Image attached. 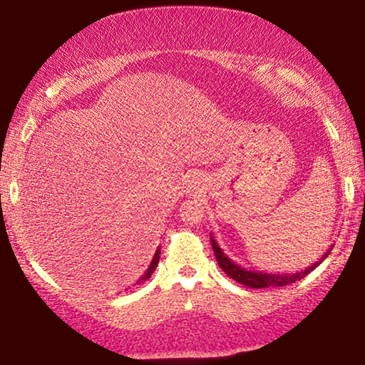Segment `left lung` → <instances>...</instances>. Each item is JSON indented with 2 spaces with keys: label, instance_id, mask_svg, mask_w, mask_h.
Segmentation results:
<instances>
[{
  "label": "left lung",
  "instance_id": "left-lung-1",
  "mask_svg": "<svg viewBox=\"0 0 365 365\" xmlns=\"http://www.w3.org/2000/svg\"><path fill=\"white\" fill-rule=\"evenodd\" d=\"M211 244H212V251H214V256L217 259V264L219 267L222 269L224 272L227 274L229 277L234 279V281L242 284V286H247V287H252V289H261V287H281V286H287V284H292L299 281V279L306 277L309 272H312L314 269H316L319 264H321L324 259H326L329 254H331L332 247H329V251L324 254V256L319 259L312 264V266H309L304 269V271H297V272H292V274H272V272H262V271H249V269L239 266L234 261H231L221 247H219V244L216 242V239L211 236Z\"/></svg>",
  "mask_w": 365,
  "mask_h": 365
}]
</instances>
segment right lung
Instances as JSON below:
<instances>
[{"instance_id": "obj_1", "label": "right lung", "mask_w": 365, "mask_h": 365, "mask_svg": "<svg viewBox=\"0 0 365 365\" xmlns=\"http://www.w3.org/2000/svg\"><path fill=\"white\" fill-rule=\"evenodd\" d=\"M159 256H161V247H158L156 249V252H154V257H153V261H151V264H149V267L146 269V272L143 274L141 277H139V281H138V284L139 282H143V281H146V279H149L153 276V272L156 271V267H158V262H159Z\"/></svg>"}]
</instances>
